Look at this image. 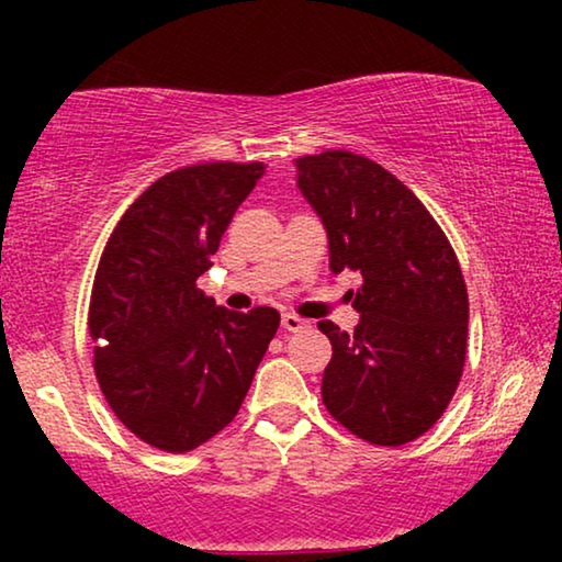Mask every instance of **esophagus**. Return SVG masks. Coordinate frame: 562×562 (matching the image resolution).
Segmentation results:
<instances>
[{"label": "esophagus", "instance_id": "obj_1", "mask_svg": "<svg viewBox=\"0 0 562 562\" xmlns=\"http://www.w3.org/2000/svg\"><path fill=\"white\" fill-rule=\"evenodd\" d=\"M281 327L286 329V333H299V329L306 327V322L302 317H296V314H281Z\"/></svg>", "mask_w": 562, "mask_h": 562}]
</instances>
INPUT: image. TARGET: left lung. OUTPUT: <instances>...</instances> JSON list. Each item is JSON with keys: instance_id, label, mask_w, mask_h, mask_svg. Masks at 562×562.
<instances>
[{"instance_id": "obj_1", "label": "left lung", "mask_w": 562, "mask_h": 562, "mask_svg": "<svg viewBox=\"0 0 562 562\" xmlns=\"http://www.w3.org/2000/svg\"><path fill=\"white\" fill-rule=\"evenodd\" d=\"M296 183L319 214L329 268L360 273V322L333 342L322 402L345 429L398 448L425 435L456 394L468 345V291L456 250L394 173L350 150L296 158Z\"/></svg>"}]
</instances>
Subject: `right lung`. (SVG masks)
<instances>
[{
  "mask_svg": "<svg viewBox=\"0 0 562 562\" xmlns=\"http://www.w3.org/2000/svg\"><path fill=\"white\" fill-rule=\"evenodd\" d=\"M263 164H199L153 181L99 258L89 302L99 389L143 442L189 452L225 429L279 329L196 289Z\"/></svg>",
  "mask_w": 562,
  "mask_h": 562,
  "instance_id": "right-lung-1",
  "label": "right lung"
}]
</instances>
